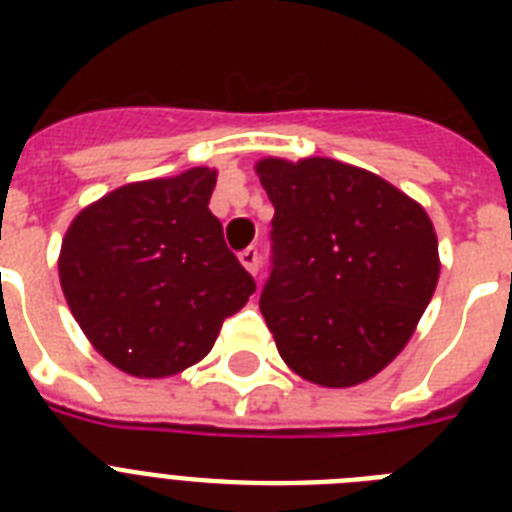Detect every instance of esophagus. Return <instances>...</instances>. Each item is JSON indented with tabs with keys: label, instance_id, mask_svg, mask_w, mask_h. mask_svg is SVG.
Masks as SVG:
<instances>
[{
	"label": "esophagus",
	"instance_id": "1",
	"mask_svg": "<svg viewBox=\"0 0 512 512\" xmlns=\"http://www.w3.org/2000/svg\"><path fill=\"white\" fill-rule=\"evenodd\" d=\"M239 260H241V265H244V268L252 273V276H257V271H260V252H257L255 247L244 249V252L239 255Z\"/></svg>",
	"mask_w": 512,
	"mask_h": 512
}]
</instances>
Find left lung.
<instances>
[{
	"label": "left lung",
	"mask_w": 512,
	"mask_h": 512,
	"mask_svg": "<svg viewBox=\"0 0 512 512\" xmlns=\"http://www.w3.org/2000/svg\"><path fill=\"white\" fill-rule=\"evenodd\" d=\"M271 199L273 271L260 311L284 364L350 388L404 350L436 292L428 212L396 185L337 159H260Z\"/></svg>",
	"instance_id": "1"
}]
</instances>
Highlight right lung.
<instances>
[{
  "label": "right lung",
  "instance_id": "obj_1",
  "mask_svg": "<svg viewBox=\"0 0 512 512\" xmlns=\"http://www.w3.org/2000/svg\"><path fill=\"white\" fill-rule=\"evenodd\" d=\"M217 172L127 183L68 225L58 273L92 348L132 377H172L207 356L255 292L209 212Z\"/></svg>",
  "mask_w": 512,
  "mask_h": 512
}]
</instances>
